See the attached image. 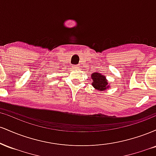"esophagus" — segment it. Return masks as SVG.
Masks as SVG:
<instances>
[{
    "instance_id": "1",
    "label": "esophagus",
    "mask_w": 156,
    "mask_h": 156,
    "mask_svg": "<svg viewBox=\"0 0 156 156\" xmlns=\"http://www.w3.org/2000/svg\"><path fill=\"white\" fill-rule=\"evenodd\" d=\"M78 67H78V65H75L74 67H73V68H75V69H78Z\"/></svg>"
}]
</instances>
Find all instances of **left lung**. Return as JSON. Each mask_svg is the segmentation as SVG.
<instances>
[{
    "label": "left lung",
    "mask_w": 156,
    "mask_h": 156,
    "mask_svg": "<svg viewBox=\"0 0 156 156\" xmlns=\"http://www.w3.org/2000/svg\"><path fill=\"white\" fill-rule=\"evenodd\" d=\"M92 79L93 80L92 85L95 89L103 92L109 87L105 76L101 74V73H93L92 74Z\"/></svg>",
    "instance_id": "8db88e82"
}]
</instances>
